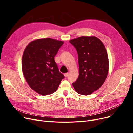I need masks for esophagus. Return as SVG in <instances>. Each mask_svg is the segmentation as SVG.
Segmentation results:
<instances>
[{"instance_id": "34e87169", "label": "esophagus", "mask_w": 133, "mask_h": 133, "mask_svg": "<svg viewBox=\"0 0 133 133\" xmlns=\"http://www.w3.org/2000/svg\"><path fill=\"white\" fill-rule=\"evenodd\" d=\"M68 75H69V74H68V73H65L64 74V76H65V77H67Z\"/></svg>"}]
</instances>
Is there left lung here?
I'll use <instances>...</instances> for the list:
<instances>
[{
  "instance_id": "1",
  "label": "left lung",
  "mask_w": 133,
  "mask_h": 133,
  "mask_svg": "<svg viewBox=\"0 0 133 133\" xmlns=\"http://www.w3.org/2000/svg\"><path fill=\"white\" fill-rule=\"evenodd\" d=\"M77 51L79 74L73 86L78 94L88 95L102 86L107 77L109 59L105 47L94 36L69 41Z\"/></svg>"
}]
</instances>
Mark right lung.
Returning a JSON list of instances; mask_svg holds the SVG:
<instances>
[{"mask_svg":"<svg viewBox=\"0 0 133 133\" xmlns=\"http://www.w3.org/2000/svg\"><path fill=\"white\" fill-rule=\"evenodd\" d=\"M64 44L51 38L31 41L24 51L22 66L31 89L42 95L53 93L64 76L60 73L54 57Z\"/></svg>","mask_w":133,"mask_h":133,"instance_id":"obj_1","label":"right lung"}]
</instances>
